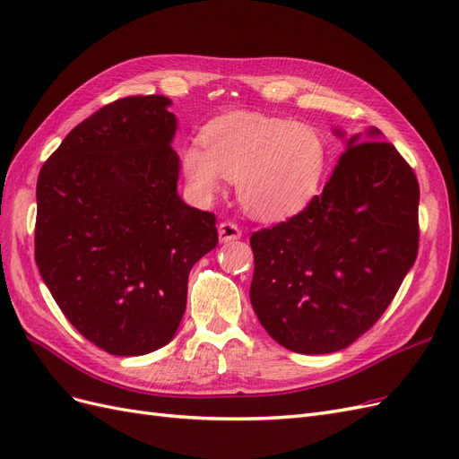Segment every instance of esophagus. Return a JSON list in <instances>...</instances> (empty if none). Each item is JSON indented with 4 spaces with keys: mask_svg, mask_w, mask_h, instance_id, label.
<instances>
[{
    "mask_svg": "<svg viewBox=\"0 0 459 459\" xmlns=\"http://www.w3.org/2000/svg\"><path fill=\"white\" fill-rule=\"evenodd\" d=\"M218 238L221 243H230L241 238V230L235 221H221L218 226Z\"/></svg>",
    "mask_w": 459,
    "mask_h": 459,
    "instance_id": "obj_1",
    "label": "esophagus"
}]
</instances>
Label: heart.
I'll use <instances>...</instances> for the list:
<instances>
[{"label": "heart", "instance_id": "b5f03b06", "mask_svg": "<svg viewBox=\"0 0 459 459\" xmlns=\"http://www.w3.org/2000/svg\"><path fill=\"white\" fill-rule=\"evenodd\" d=\"M203 144L189 143L182 151V169L193 191L211 199L224 178L233 179L245 211L270 221L307 208L329 162L324 137L312 126L243 110L208 124Z\"/></svg>", "mask_w": 459, "mask_h": 459}]
</instances>
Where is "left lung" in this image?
Segmentation results:
<instances>
[{
    "mask_svg": "<svg viewBox=\"0 0 459 459\" xmlns=\"http://www.w3.org/2000/svg\"><path fill=\"white\" fill-rule=\"evenodd\" d=\"M418 208V178L379 130L346 140L322 195L251 235V302L262 327L293 352L346 349L383 316L413 266Z\"/></svg>",
    "mask_w": 459,
    "mask_h": 459,
    "instance_id": "8db88e82",
    "label": "left lung"
}]
</instances>
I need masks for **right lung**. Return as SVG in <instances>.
Here are the masks:
<instances>
[{"label":"right lung","mask_w":459,"mask_h":459,"mask_svg":"<svg viewBox=\"0 0 459 459\" xmlns=\"http://www.w3.org/2000/svg\"><path fill=\"white\" fill-rule=\"evenodd\" d=\"M169 105L162 95L105 105L38 176L39 273L68 322L115 356L172 341L193 264L218 243L216 216L178 195Z\"/></svg>","instance_id":"right-lung-1"}]
</instances>
